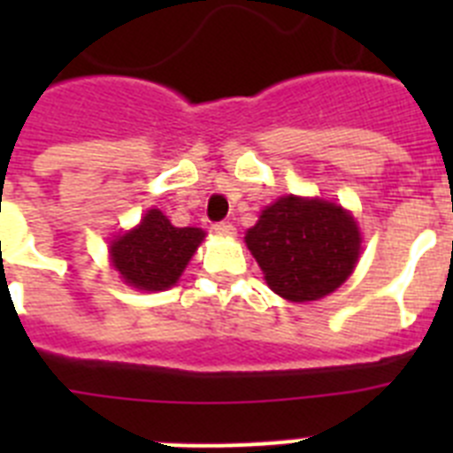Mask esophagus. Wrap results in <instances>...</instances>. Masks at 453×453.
<instances>
[{"label":"esophagus","mask_w":453,"mask_h":453,"mask_svg":"<svg viewBox=\"0 0 453 453\" xmlns=\"http://www.w3.org/2000/svg\"><path fill=\"white\" fill-rule=\"evenodd\" d=\"M213 231L218 235H234L235 234V226L231 222H215L213 224Z\"/></svg>","instance_id":"obj_1"}]
</instances>
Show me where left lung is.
Segmentation results:
<instances>
[{"label":"left lung","instance_id":"1","mask_svg":"<svg viewBox=\"0 0 453 453\" xmlns=\"http://www.w3.org/2000/svg\"><path fill=\"white\" fill-rule=\"evenodd\" d=\"M276 295L313 302L347 281L361 254V234L342 206L295 195L276 199L245 235Z\"/></svg>","mask_w":453,"mask_h":453}]
</instances>
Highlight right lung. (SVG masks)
Instances as JSON below:
<instances>
[{"instance_id": "add662e5", "label": "right lung", "mask_w": 453, "mask_h": 453, "mask_svg": "<svg viewBox=\"0 0 453 453\" xmlns=\"http://www.w3.org/2000/svg\"><path fill=\"white\" fill-rule=\"evenodd\" d=\"M202 240V229L172 226L158 208H151L134 231L113 240L111 258L129 286L165 290L177 283Z\"/></svg>"}]
</instances>
